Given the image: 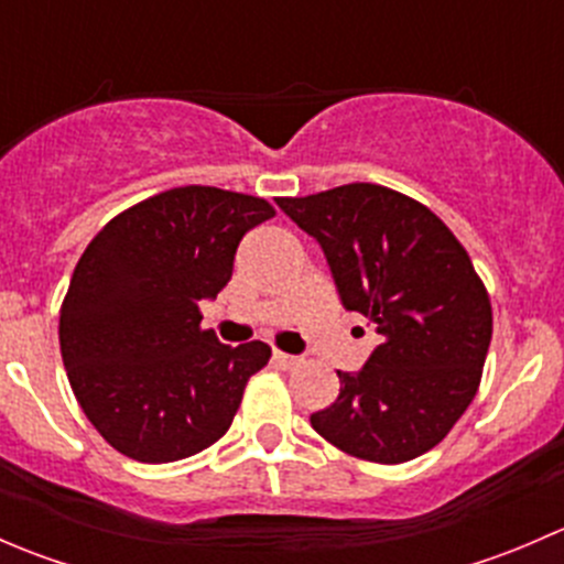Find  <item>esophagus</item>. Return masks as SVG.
<instances>
[{"label": "esophagus", "instance_id": "esophagus-1", "mask_svg": "<svg viewBox=\"0 0 564 564\" xmlns=\"http://www.w3.org/2000/svg\"><path fill=\"white\" fill-rule=\"evenodd\" d=\"M272 362H275L278 368H283V371H292V368H297L303 360L294 355H286V351H272Z\"/></svg>", "mask_w": 564, "mask_h": 564}]
</instances>
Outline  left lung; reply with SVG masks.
<instances>
[{"instance_id":"8db88e82","label":"left lung","mask_w":564,"mask_h":564,"mask_svg":"<svg viewBox=\"0 0 564 564\" xmlns=\"http://www.w3.org/2000/svg\"><path fill=\"white\" fill-rule=\"evenodd\" d=\"M278 207L322 246L344 308L382 335L360 371H338V398L311 425L373 464L423 456L471 403L491 344V300L469 253L429 207L371 182Z\"/></svg>"}]
</instances>
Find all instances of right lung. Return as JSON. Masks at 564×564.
<instances>
[{"label":"right lung","mask_w":564,"mask_h":564,"mask_svg":"<svg viewBox=\"0 0 564 564\" xmlns=\"http://www.w3.org/2000/svg\"><path fill=\"white\" fill-rule=\"evenodd\" d=\"M275 209L264 198L185 185L124 209L73 270L59 311L67 379L89 423L122 456L169 464L229 431L270 346L220 344L198 303L231 281L246 231Z\"/></svg>","instance_id":"1"}]
</instances>
